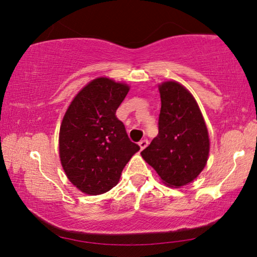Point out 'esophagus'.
Segmentation results:
<instances>
[{
    "instance_id": "obj_1",
    "label": "esophagus",
    "mask_w": 257,
    "mask_h": 257,
    "mask_svg": "<svg viewBox=\"0 0 257 257\" xmlns=\"http://www.w3.org/2000/svg\"><path fill=\"white\" fill-rule=\"evenodd\" d=\"M138 145H139V147H141V150H144V149H146L147 145H149V141H147V139H143V141L138 143Z\"/></svg>"
}]
</instances>
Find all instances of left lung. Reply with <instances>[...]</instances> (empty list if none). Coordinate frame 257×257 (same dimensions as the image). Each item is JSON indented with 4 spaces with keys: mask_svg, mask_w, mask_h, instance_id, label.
I'll return each instance as SVG.
<instances>
[{
    "mask_svg": "<svg viewBox=\"0 0 257 257\" xmlns=\"http://www.w3.org/2000/svg\"><path fill=\"white\" fill-rule=\"evenodd\" d=\"M159 135L142 152L164 184L181 187L193 181L205 167L210 139L201 110L179 82L159 86Z\"/></svg>",
    "mask_w": 257,
    "mask_h": 257,
    "instance_id": "1",
    "label": "left lung"
}]
</instances>
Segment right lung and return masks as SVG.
<instances>
[{
    "label": "right lung",
    "instance_id": "obj_1",
    "mask_svg": "<svg viewBox=\"0 0 257 257\" xmlns=\"http://www.w3.org/2000/svg\"><path fill=\"white\" fill-rule=\"evenodd\" d=\"M128 92L125 84L96 78L77 94L63 116L61 164L68 179L82 193L99 195L112 189L139 151L115 116Z\"/></svg>",
    "mask_w": 257,
    "mask_h": 257
}]
</instances>
